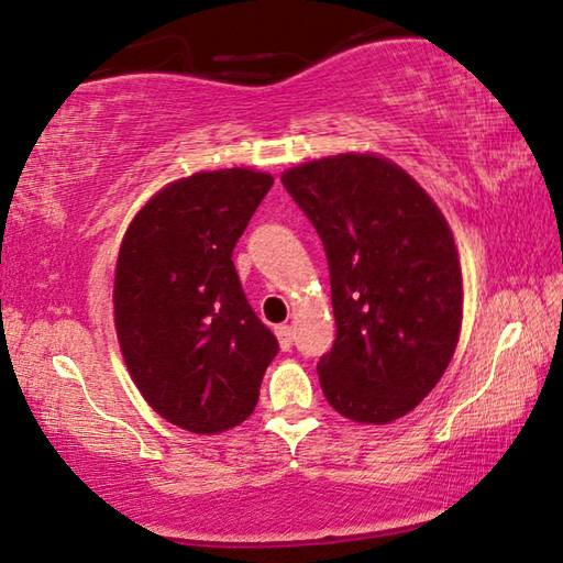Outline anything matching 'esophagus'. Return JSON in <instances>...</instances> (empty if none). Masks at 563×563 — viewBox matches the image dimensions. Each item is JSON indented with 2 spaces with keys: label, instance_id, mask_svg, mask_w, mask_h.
<instances>
[{
  "label": "esophagus",
  "instance_id": "34e87169",
  "mask_svg": "<svg viewBox=\"0 0 563 563\" xmlns=\"http://www.w3.org/2000/svg\"><path fill=\"white\" fill-rule=\"evenodd\" d=\"M275 336H278L280 350L283 352H290V346H292V327L290 324H278V327H275Z\"/></svg>",
  "mask_w": 563,
  "mask_h": 563
}]
</instances>
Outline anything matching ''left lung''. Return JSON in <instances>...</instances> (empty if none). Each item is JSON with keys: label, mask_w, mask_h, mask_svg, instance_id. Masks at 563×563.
Returning <instances> with one entry per match:
<instances>
[{"label": "left lung", "mask_w": 563, "mask_h": 563, "mask_svg": "<svg viewBox=\"0 0 563 563\" xmlns=\"http://www.w3.org/2000/svg\"><path fill=\"white\" fill-rule=\"evenodd\" d=\"M322 239L336 340L317 362L334 411L388 423L433 391L463 322L457 249L435 201L394 162L334 155L280 177Z\"/></svg>", "instance_id": "1"}]
</instances>
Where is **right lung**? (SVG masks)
Returning <instances> with one entry per match:
<instances>
[{"mask_svg":"<svg viewBox=\"0 0 563 563\" xmlns=\"http://www.w3.org/2000/svg\"><path fill=\"white\" fill-rule=\"evenodd\" d=\"M271 187V175L243 167L197 172L157 191L122 239L112 290L120 350L145 401L184 431L246 421L278 354L231 261Z\"/></svg>","mask_w":563,"mask_h":563,"instance_id":"add662e5","label":"right lung"}]
</instances>
